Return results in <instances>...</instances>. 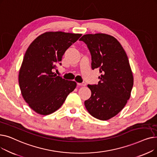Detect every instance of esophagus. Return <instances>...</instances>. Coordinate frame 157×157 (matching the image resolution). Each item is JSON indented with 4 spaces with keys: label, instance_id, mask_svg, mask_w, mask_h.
Here are the masks:
<instances>
[{
    "label": "esophagus",
    "instance_id": "1",
    "mask_svg": "<svg viewBox=\"0 0 157 157\" xmlns=\"http://www.w3.org/2000/svg\"><path fill=\"white\" fill-rule=\"evenodd\" d=\"M77 85H78V86H86V83H77Z\"/></svg>",
    "mask_w": 157,
    "mask_h": 157
}]
</instances>
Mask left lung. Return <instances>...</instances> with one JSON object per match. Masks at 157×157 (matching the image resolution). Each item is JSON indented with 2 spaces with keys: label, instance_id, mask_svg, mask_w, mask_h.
<instances>
[{
  "label": "left lung",
  "instance_id": "left-lung-1",
  "mask_svg": "<svg viewBox=\"0 0 157 157\" xmlns=\"http://www.w3.org/2000/svg\"><path fill=\"white\" fill-rule=\"evenodd\" d=\"M82 40L92 55V69L101 73L97 85H88L92 95L85 101L88 113L108 120L119 113L130 98L134 77L128 56L119 41L105 34H86Z\"/></svg>",
  "mask_w": 157,
  "mask_h": 157
}]
</instances>
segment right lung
<instances>
[{
	"instance_id": "1",
	"label": "right lung",
	"mask_w": 157,
	"mask_h": 157,
	"mask_svg": "<svg viewBox=\"0 0 157 157\" xmlns=\"http://www.w3.org/2000/svg\"><path fill=\"white\" fill-rule=\"evenodd\" d=\"M81 34L46 32L35 39L27 48L19 71L23 98L30 108L41 115L59 109L76 87L74 81L56 76L53 71L61 65L65 51Z\"/></svg>"
}]
</instances>
